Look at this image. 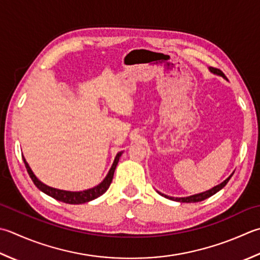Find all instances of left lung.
Returning a JSON list of instances; mask_svg holds the SVG:
<instances>
[{
	"label": "left lung",
	"instance_id": "obj_1",
	"mask_svg": "<svg viewBox=\"0 0 260 260\" xmlns=\"http://www.w3.org/2000/svg\"><path fill=\"white\" fill-rule=\"evenodd\" d=\"M210 71H211L212 73L218 74V75L223 76V78H225L224 74H223V73H222V71H220V70L211 68V69H210ZM233 174H235V172H233ZM233 174H232V175H233ZM232 175H231V176H229L224 181L221 182L220 185H217V186H215V187H213L212 189H210V190H206V191H204V192H200V194H196V195L188 196V197H170V196H167V195H165V194H161V192H159V191H157V192H159L160 195L165 196L166 198H169V200L176 201V202H180V203H197V202H202V201L206 200V198H208V197H211V196H213L214 194H216L217 191H220V190L222 189V188L224 187V186L228 184L229 180H230V178L232 177Z\"/></svg>",
	"mask_w": 260,
	"mask_h": 260
}]
</instances>
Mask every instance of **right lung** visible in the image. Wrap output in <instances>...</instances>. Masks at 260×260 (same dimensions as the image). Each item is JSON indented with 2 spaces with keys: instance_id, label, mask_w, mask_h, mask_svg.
<instances>
[{
  "instance_id": "right-lung-1",
  "label": "right lung",
  "mask_w": 260,
  "mask_h": 260,
  "mask_svg": "<svg viewBox=\"0 0 260 260\" xmlns=\"http://www.w3.org/2000/svg\"><path fill=\"white\" fill-rule=\"evenodd\" d=\"M121 154H123V152H118V153H117L115 160H114V164H113V166H111L108 175L106 176L105 179L101 181L99 185H96L93 188H90V189L82 190V191L62 190V189H57V188H53V187H49L47 185L43 184V182L35 176L32 170L30 169L28 162L25 161L23 155H22V159L24 162L25 169H27L30 178H31V180L34 181V184L36 185V187L38 188V189L45 192L46 195L53 197V198H55V200H57L59 202L66 203V204H83V203H88L90 201L95 200V198H98L99 196L105 194V192L107 191V189H108L110 184H111V181H113L114 172H115L117 165H118L119 157L121 156Z\"/></svg>"
}]
</instances>
